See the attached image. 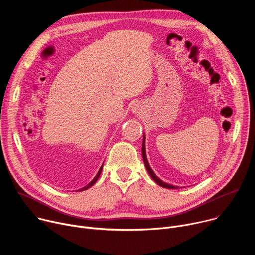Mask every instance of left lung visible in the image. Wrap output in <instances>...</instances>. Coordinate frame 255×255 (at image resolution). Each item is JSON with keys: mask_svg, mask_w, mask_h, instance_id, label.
Masks as SVG:
<instances>
[{"mask_svg": "<svg viewBox=\"0 0 255 255\" xmlns=\"http://www.w3.org/2000/svg\"><path fill=\"white\" fill-rule=\"evenodd\" d=\"M142 157H143V161H144V164H145V167H146V170L148 171L149 175L151 176V178L155 181V183L162 187V188H165V189H170V190H173V189H178V187H175V186H172V185H169L167 183H164V181H162L157 175H155V173L153 172V170L151 169L148 161H147V157H146V151H145V135H144V132H143V141H142Z\"/></svg>", "mask_w": 255, "mask_h": 255, "instance_id": "8db88e82", "label": "left lung"}]
</instances>
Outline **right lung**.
I'll list each match as a JSON object with an SVG mask.
<instances>
[{"label": "right lung", "mask_w": 255, "mask_h": 255, "mask_svg": "<svg viewBox=\"0 0 255 255\" xmlns=\"http://www.w3.org/2000/svg\"><path fill=\"white\" fill-rule=\"evenodd\" d=\"M104 164V163H103ZM102 169H103V165L100 167V169H99V171H98V173H97V175L94 177V179L91 181V183H89L86 187H84V188H82L81 190H78V192H81V191H86V190H88V189H90L92 186H94V184L96 183V181L98 180V178L100 177V175H101V172H102Z\"/></svg>", "instance_id": "obj_1"}]
</instances>
